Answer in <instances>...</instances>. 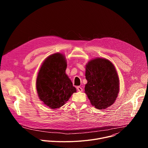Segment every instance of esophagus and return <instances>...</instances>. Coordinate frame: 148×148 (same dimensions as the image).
Here are the masks:
<instances>
[{
    "mask_svg": "<svg viewBox=\"0 0 148 148\" xmlns=\"http://www.w3.org/2000/svg\"><path fill=\"white\" fill-rule=\"evenodd\" d=\"M77 91H79V92H82V88L81 87H79V86H78V87H77Z\"/></svg>",
    "mask_w": 148,
    "mask_h": 148,
    "instance_id": "obj_1",
    "label": "esophagus"
}]
</instances>
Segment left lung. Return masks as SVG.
I'll list each match as a JSON object with an SVG mask.
<instances>
[{
    "label": "left lung",
    "mask_w": 148,
    "mask_h": 148,
    "mask_svg": "<svg viewBox=\"0 0 148 148\" xmlns=\"http://www.w3.org/2000/svg\"><path fill=\"white\" fill-rule=\"evenodd\" d=\"M87 83L85 92L92 105L104 110L112 105L119 91V81L112 63L105 58H97L86 65Z\"/></svg>",
    "instance_id": "left-lung-1"
}]
</instances>
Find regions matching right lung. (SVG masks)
Wrapping results in <instances>:
<instances>
[{
	"instance_id": "1",
	"label": "right lung",
	"mask_w": 148,
	"mask_h": 148,
	"mask_svg": "<svg viewBox=\"0 0 148 148\" xmlns=\"http://www.w3.org/2000/svg\"><path fill=\"white\" fill-rule=\"evenodd\" d=\"M67 62L62 54L49 56L41 65L36 79L39 99L51 109L64 105L76 88L66 74Z\"/></svg>"
}]
</instances>
